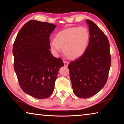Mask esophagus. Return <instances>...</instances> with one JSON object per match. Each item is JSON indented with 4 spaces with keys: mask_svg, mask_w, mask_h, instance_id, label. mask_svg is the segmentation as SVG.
<instances>
[{
    "mask_svg": "<svg viewBox=\"0 0 124 124\" xmlns=\"http://www.w3.org/2000/svg\"><path fill=\"white\" fill-rule=\"evenodd\" d=\"M63 62H64V64L65 66H68V65L69 64V62H68L66 61H64Z\"/></svg>",
    "mask_w": 124,
    "mask_h": 124,
    "instance_id": "esophagus-1",
    "label": "esophagus"
}]
</instances>
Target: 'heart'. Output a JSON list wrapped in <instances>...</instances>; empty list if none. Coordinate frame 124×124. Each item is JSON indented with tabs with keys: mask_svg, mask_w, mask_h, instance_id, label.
Returning <instances> with one entry per match:
<instances>
[{
	"mask_svg": "<svg viewBox=\"0 0 124 124\" xmlns=\"http://www.w3.org/2000/svg\"><path fill=\"white\" fill-rule=\"evenodd\" d=\"M90 38V33L85 27H70L58 32L54 40L50 42V48L54 54L60 52L61 48L63 49L67 57L75 60L85 53Z\"/></svg>",
	"mask_w": 124,
	"mask_h": 124,
	"instance_id": "obj_1",
	"label": "heart"
}]
</instances>
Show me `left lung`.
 Instances as JSON below:
<instances>
[{"instance_id":"1","label":"left lung","mask_w":124,"mask_h":124,"mask_svg":"<svg viewBox=\"0 0 124 124\" xmlns=\"http://www.w3.org/2000/svg\"><path fill=\"white\" fill-rule=\"evenodd\" d=\"M90 35L86 50L68 64L73 91L77 97L87 98L97 93L107 81L111 64L109 43L95 23L86 20Z\"/></svg>"}]
</instances>
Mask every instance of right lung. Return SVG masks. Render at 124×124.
I'll list each match as a JSON object with an SVG mask.
<instances>
[{"mask_svg": "<svg viewBox=\"0 0 124 124\" xmlns=\"http://www.w3.org/2000/svg\"><path fill=\"white\" fill-rule=\"evenodd\" d=\"M55 24L36 20L27 22L13 45L14 67L21 88L38 99L49 97L54 91L63 61L50 51V35Z\"/></svg>", "mask_w": 124, "mask_h": 124, "instance_id": "1", "label": "right lung"}]
</instances>
